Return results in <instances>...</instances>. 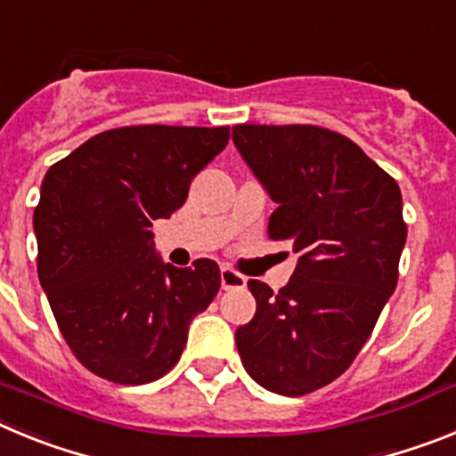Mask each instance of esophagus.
Masks as SVG:
<instances>
[{"instance_id":"obj_1","label":"esophagus","mask_w":456,"mask_h":456,"mask_svg":"<svg viewBox=\"0 0 456 456\" xmlns=\"http://www.w3.org/2000/svg\"><path fill=\"white\" fill-rule=\"evenodd\" d=\"M247 285V278L237 273L235 269L231 267H221V288L224 289H237Z\"/></svg>"}]
</instances>
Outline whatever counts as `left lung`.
<instances>
[{"label": "left lung", "instance_id": "1", "mask_svg": "<svg viewBox=\"0 0 456 456\" xmlns=\"http://www.w3.org/2000/svg\"><path fill=\"white\" fill-rule=\"evenodd\" d=\"M232 143L276 203L269 240L299 253L281 292L248 281L257 308L237 352L263 388L299 397L352 365L395 292L402 193L354 141L315 125H235Z\"/></svg>", "mask_w": 456, "mask_h": 456}]
</instances>
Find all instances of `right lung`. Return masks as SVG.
Here are the masks:
<instances>
[{"label":"right lung","mask_w":456,"mask_h":456,"mask_svg":"<svg viewBox=\"0 0 456 456\" xmlns=\"http://www.w3.org/2000/svg\"><path fill=\"white\" fill-rule=\"evenodd\" d=\"M228 139V127H118L45 173L34 209L38 278L68 347L93 374L139 386L180 361L221 273L208 257L187 269L164 263L151 228L183 208Z\"/></svg>","instance_id":"add662e5"}]
</instances>
